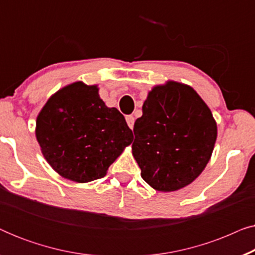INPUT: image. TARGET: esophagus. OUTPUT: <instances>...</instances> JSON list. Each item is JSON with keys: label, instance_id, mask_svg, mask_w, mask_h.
Returning a JSON list of instances; mask_svg holds the SVG:
<instances>
[{"label": "esophagus", "instance_id": "34e87169", "mask_svg": "<svg viewBox=\"0 0 255 255\" xmlns=\"http://www.w3.org/2000/svg\"><path fill=\"white\" fill-rule=\"evenodd\" d=\"M125 120H127V123L128 125V128H133V124H134V117L132 116V115H128L127 117H125Z\"/></svg>", "mask_w": 255, "mask_h": 255}]
</instances>
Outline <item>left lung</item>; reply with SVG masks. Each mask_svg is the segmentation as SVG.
I'll use <instances>...</instances> for the list:
<instances>
[{"instance_id":"left-lung-1","label":"left lung","mask_w":255,"mask_h":255,"mask_svg":"<svg viewBox=\"0 0 255 255\" xmlns=\"http://www.w3.org/2000/svg\"><path fill=\"white\" fill-rule=\"evenodd\" d=\"M132 153L141 177L159 191L188 186L211 158L217 125L200 95L169 81L148 93L133 128Z\"/></svg>"}]
</instances>
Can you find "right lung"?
Wrapping results in <instances>:
<instances>
[{"label":"right lung","mask_w":255,"mask_h":255,"mask_svg":"<svg viewBox=\"0 0 255 255\" xmlns=\"http://www.w3.org/2000/svg\"><path fill=\"white\" fill-rule=\"evenodd\" d=\"M36 137L47 162L74 182L101 179L132 131L116 108H108L97 86L75 82L50 97L37 117Z\"/></svg>","instance_id":"obj_1"}]
</instances>
